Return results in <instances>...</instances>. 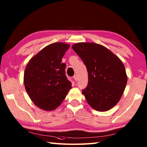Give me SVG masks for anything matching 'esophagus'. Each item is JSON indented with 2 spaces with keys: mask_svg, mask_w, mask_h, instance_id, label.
<instances>
[{
  "mask_svg": "<svg viewBox=\"0 0 147 147\" xmlns=\"http://www.w3.org/2000/svg\"><path fill=\"white\" fill-rule=\"evenodd\" d=\"M73 78H74V81H75V82H77V81H78V77H77L76 75H74L73 76Z\"/></svg>",
  "mask_w": 147,
  "mask_h": 147,
  "instance_id": "esophagus-1",
  "label": "esophagus"
}]
</instances>
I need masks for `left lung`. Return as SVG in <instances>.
<instances>
[{"label": "left lung", "mask_w": 147, "mask_h": 147, "mask_svg": "<svg viewBox=\"0 0 147 147\" xmlns=\"http://www.w3.org/2000/svg\"><path fill=\"white\" fill-rule=\"evenodd\" d=\"M72 48L88 71V85L82 90L87 102L96 111L111 109L119 101L126 86L127 78L123 62L97 43H78Z\"/></svg>", "instance_id": "left-lung-1"}]
</instances>
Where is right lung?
<instances>
[{
  "mask_svg": "<svg viewBox=\"0 0 147 147\" xmlns=\"http://www.w3.org/2000/svg\"><path fill=\"white\" fill-rule=\"evenodd\" d=\"M69 45L54 43L43 48L28 63L24 84L30 98L37 107L52 111L59 107L71 88L65 76L62 58Z\"/></svg>",
  "mask_w": 147,
  "mask_h": 147,
  "instance_id": "add662e5",
  "label": "right lung"
}]
</instances>
